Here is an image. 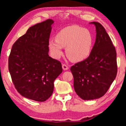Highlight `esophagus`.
Segmentation results:
<instances>
[{
  "label": "esophagus",
  "instance_id": "34e87169",
  "mask_svg": "<svg viewBox=\"0 0 126 126\" xmlns=\"http://www.w3.org/2000/svg\"><path fill=\"white\" fill-rule=\"evenodd\" d=\"M62 67H63V70H67L69 69V67L65 64H63V65H62Z\"/></svg>",
  "mask_w": 126,
  "mask_h": 126
}]
</instances>
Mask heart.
I'll list each match as a JSON object with an SVG mask.
<instances>
[{
	"label": "heart",
	"mask_w": 126,
	"mask_h": 126,
	"mask_svg": "<svg viewBox=\"0 0 126 126\" xmlns=\"http://www.w3.org/2000/svg\"><path fill=\"white\" fill-rule=\"evenodd\" d=\"M94 45V37L87 29L78 26H70L62 29L56 39L48 42L50 52L53 58L59 59L66 47L67 56L72 61L79 62L88 57Z\"/></svg>",
	"instance_id": "obj_1"
}]
</instances>
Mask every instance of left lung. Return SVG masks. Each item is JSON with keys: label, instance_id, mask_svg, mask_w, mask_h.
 I'll list each match as a JSON object with an SVG mask.
<instances>
[{"label": "left lung", "instance_id": "8db88e82", "mask_svg": "<svg viewBox=\"0 0 126 126\" xmlns=\"http://www.w3.org/2000/svg\"><path fill=\"white\" fill-rule=\"evenodd\" d=\"M89 24L96 27V40L87 59L70 68L74 89L85 100L99 99L107 92L117 74L116 52L104 27L98 22Z\"/></svg>", "mask_w": 126, "mask_h": 126}]
</instances>
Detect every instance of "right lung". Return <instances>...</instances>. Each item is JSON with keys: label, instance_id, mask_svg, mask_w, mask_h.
I'll list each match as a JSON object with an SVG mask.
<instances>
[{"label": "right lung", "instance_id": "add662e5", "mask_svg": "<svg viewBox=\"0 0 126 126\" xmlns=\"http://www.w3.org/2000/svg\"><path fill=\"white\" fill-rule=\"evenodd\" d=\"M54 21L30 27L13 45L8 70L15 88L23 97L45 101L51 96L54 81L63 72L61 63L49 56L48 42Z\"/></svg>", "mask_w": 126, "mask_h": 126}]
</instances>
